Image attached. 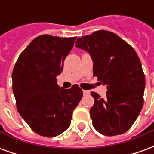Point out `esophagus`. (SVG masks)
I'll return each mask as SVG.
<instances>
[{
    "instance_id": "1",
    "label": "esophagus",
    "mask_w": 154,
    "mask_h": 154,
    "mask_svg": "<svg viewBox=\"0 0 154 154\" xmlns=\"http://www.w3.org/2000/svg\"><path fill=\"white\" fill-rule=\"evenodd\" d=\"M83 94L85 96H87V95H89V94H90V91L87 90H83Z\"/></svg>"
}]
</instances>
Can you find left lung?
Wrapping results in <instances>:
<instances>
[{"label": "left lung", "instance_id": "1", "mask_svg": "<svg viewBox=\"0 0 154 154\" xmlns=\"http://www.w3.org/2000/svg\"><path fill=\"white\" fill-rule=\"evenodd\" d=\"M76 47L87 51L93 61V76L106 86V97L94 91L90 110L92 125L101 134L125 133L143 105L145 77L134 49L118 35L106 30L77 38Z\"/></svg>", "mask_w": 154, "mask_h": 154}]
</instances>
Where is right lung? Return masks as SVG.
I'll use <instances>...</instances> for the list:
<instances>
[{
  "label": "right lung",
  "instance_id": "obj_1",
  "mask_svg": "<svg viewBox=\"0 0 154 154\" xmlns=\"http://www.w3.org/2000/svg\"><path fill=\"white\" fill-rule=\"evenodd\" d=\"M77 37L38 36L22 52L12 72L13 93L19 113L35 133L55 137L70 126L82 97L78 85L63 89L57 76Z\"/></svg>",
  "mask_w": 154,
  "mask_h": 154
}]
</instances>
